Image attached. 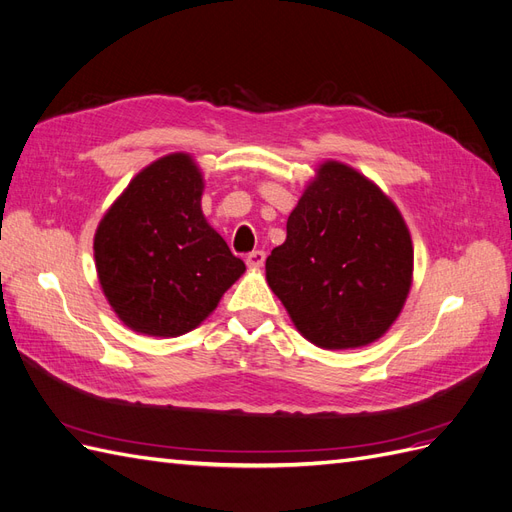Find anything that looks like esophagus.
Returning <instances> with one entry per match:
<instances>
[{
    "label": "esophagus",
    "mask_w": 512,
    "mask_h": 512,
    "mask_svg": "<svg viewBox=\"0 0 512 512\" xmlns=\"http://www.w3.org/2000/svg\"><path fill=\"white\" fill-rule=\"evenodd\" d=\"M265 258H267L265 252L254 250V252H250V254L245 256V262H247V267H250V269H260L262 265H265Z\"/></svg>",
    "instance_id": "34e87169"
}]
</instances>
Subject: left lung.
I'll list each match as a JSON object with an SVG mask.
<instances>
[{"mask_svg": "<svg viewBox=\"0 0 512 512\" xmlns=\"http://www.w3.org/2000/svg\"><path fill=\"white\" fill-rule=\"evenodd\" d=\"M414 250L393 200L342 162H324L267 258V282L309 342L327 350L376 342L412 286Z\"/></svg>", "mask_w": 512, "mask_h": 512, "instance_id": "1", "label": "left lung"}]
</instances>
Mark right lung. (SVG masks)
Masks as SVG:
<instances>
[{
	"label": "right lung",
	"mask_w": 512,
	"mask_h": 512,
	"mask_svg": "<svg viewBox=\"0 0 512 512\" xmlns=\"http://www.w3.org/2000/svg\"><path fill=\"white\" fill-rule=\"evenodd\" d=\"M203 175L188 153L138 173L102 218L94 256L104 297L136 333L196 329L245 271L200 209Z\"/></svg>",
	"instance_id": "right-lung-1"
}]
</instances>
